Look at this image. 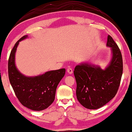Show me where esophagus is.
Wrapping results in <instances>:
<instances>
[{
	"label": "esophagus",
	"mask_w": 132,
	"mask_h": 132,
	"mask_svg": "<svg viewBox=\"0 0 132 132\" xmlns=\"http://www.w3.org/2000/svg\"><path fill=\"white\" fill-rule=\"evenodd\" d=\"M67 72L69 73V74H72L73 73V70L71 69V68H69V69H67Z\"/></svg>",
	"instance_id": "34e87169"
}]
</instances>
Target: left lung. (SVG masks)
Segmentation results:
<instances>
[{"instance_id": "obj_1", "label": "left lung", "mask_w": 132, "mask_h": 132, "mask_svg": "<svg viewBox=\"0 0 132 132\" xmlns=\"http://www.w3.org/2000/svg\"><path fill=\"white\" fill-rule=\"evenodd\" d=\"M107 46L111 47L112 57L105 70L87 63L78 65L74 69L77 81V100L89 109H97L110 101L117 94L123 73L121 52L110 35Z\"/></svg>"}]
</instances>
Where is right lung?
Instances as JSON below:
<instances>
[{
  "label": "right lung",
  "mask_w": 132,
  "mask_h": 132,
  "mask_svg": "<svg viewBox=\"0 0 132 132\" xmlns=\"http://www.w3.org/2000/svg\"><path fill=\"white\" fill-rule=\"evenodd\" d=\"M28 37L21 38L11 51L8 62L10 83L15 95L23 106L33 111L47 108L54 102L56 89L64 77L65 69L49 71L41 75L28 77L22 75L15 64V55L19 42Z\"/></svg>",
  "instance_id": "obj_1"
}]
</instances>
